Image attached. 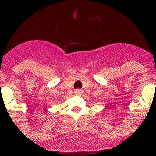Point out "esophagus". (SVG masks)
<instances>
[{
  "label": "esophagus",
  "mask_w": 156,
  "mask_h": 156,
  "mask_svg": "<svg viewBox=\"0 0 156 156\" xmlns=\"http://www.w3.org/2000/svg\"><path fill=\"white\" fill-rule=\"evenodd\" d=\"M74 93H75V94H78V95H79V94H82V93H83V90H81V89H78V90H74Z\"/></svg>",
  "instance_id": "obj_1"
}]
</instances>
